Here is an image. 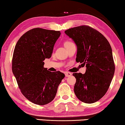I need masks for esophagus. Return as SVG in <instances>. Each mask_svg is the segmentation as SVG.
<instances>
[{"label": "esophagus", "instance_id": "obj_1", "mask_svg": "<svg viewBox=\"0 0 125 125\" xmlns=\"http://www.w3.org/2000/svg\"><path fill=\"white\" fill-rule=\"evenodd\" d=\"M65 77H69L72 76V73H70V72H65Z\"/></svg>", "mask_w": 125, "mask_h": 125}]
</instances>
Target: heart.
Instances as JSON below:
<instances>
[{"instance_id": "1", "label": "heart", "mask_w": 125, "mask_h": 125, "mask_svg": "<svg viewBox=\"0 0 125 125\" xmlns=\"http://www.w3.org/2000/svg\"><path fill=\"white\" fill-rule=\"evenodd\" d=\"M72 43H73V42H70V41H66V42H65L64 45H65V46L71 45V44H72Z\"/></svg>"}]
</instances>
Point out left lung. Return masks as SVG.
Wrapping results in <instances>:
<instances>
[{
  "mask_svg": "<svg viewBox=\"0 0 125 125\" xmlns=\"http://www.w3.org/2000/svg\"><path fill=\"white\" fill-rule=\"evenodd\" d=\"M65 33L77 45L76 62L86 67L84 74H73L76 78L75 94L85 103L97 102L107 92L115 71L110 44L102 34L88 25L69 28Z\"/></svg>",
  "mask_w": 125,
  "mask_h": 125,
  "instance_id": "8db88e82",
  "label": "left lung"
}]
</instances>
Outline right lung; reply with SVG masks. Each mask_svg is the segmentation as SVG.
<instances>
[{
  "instance_id": "obj_1",
  "label": "right lung",
  "mask_w": 125,
  "mask_h": 125,
  "mask_svg": "<svg viewBox=\"0 0 125 125\" xmlns=\"http://www.w3.org/2000/svg\"><path fill=\"white\" fill-rule=\"evenodd\" d=\"M60 31L36 28L22 35L13 51L12 70L19 88L32 103L44 105L54 98L65 74L44 68L45 59L52 56Z\"/></svg>"
}]
</instances>
